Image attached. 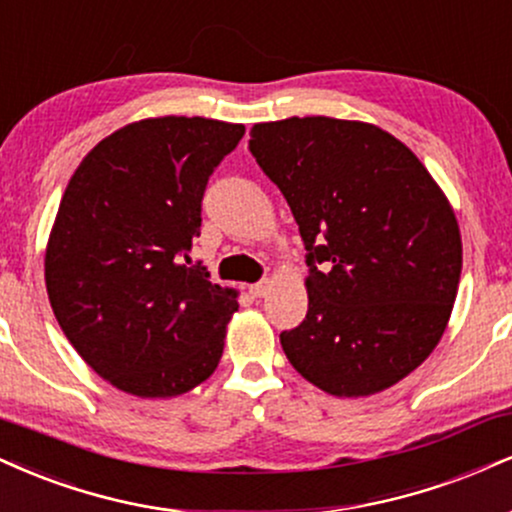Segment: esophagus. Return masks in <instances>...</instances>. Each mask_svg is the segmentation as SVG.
I'll return each mask as SVG.
<instances>
[{
	"mask_svg": "<svg viewBox=\"0 0 512 512\" xmlns=\"http://www.w3.org/2000/svg\"><path fill=\"white\" fill-rule=\"evenodd\" d=\"M267 293H269V281H257L250 286L252 298H264Z\"/></svg>",
	"mask_w": 512,
	"mask_h": 512,
	"instance_id": "esophagus-1",
	"label": "esophagus"
}]
</instances>
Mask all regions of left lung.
Returning <instances> with one entry per match:
<instances>
[{
  "mask_svg": "<svg viewBox=\"0 0 512 512\" xmlns=\"http://www.w3.org/2000/svg\"><path fill=\"white\" fill-rule=\"evenodd\" d=\"M248 147L307 250V315L281 331L288 362L346 398L408 377L439 343L463 269L434 178L372 123L291 116L255 123Z\"/></svg>",
  "mask_w": 512,
  "mask_h": 512,
  "instance_id": "1",
  "label": "left lung"
}]
</instances>
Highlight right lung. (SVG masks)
<instances>
[{
  "label": "right lung",
  "instance_id": "1",
  "mask_svg": "<svg viewBox=\"0 0 512 512\" xmlns=\"http://www.w3.org/2000/svg\"><path fill=\"white\" fill-rule=\"evenodd\" d=\"M243 133L202 116L131 123L92 147L66 186L45 257L49 303L116 389L178 396L219 365L236 293L188 252L209 176Z\"/></svg>",
  "mask_w": 512,
  "mask_h": 512
}]
</instances>
